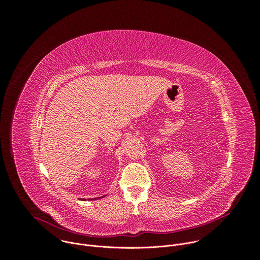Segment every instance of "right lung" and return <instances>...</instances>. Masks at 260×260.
I'll list each match as a JSON object with an SVG mask.
<instances>
[{
    "label": "right lung",
    "mask_w": 260,
    "mask_h": 260,
    "mask_svg": "<svg viewBox=\"0 0 260 260\" xmlns=\"http://www.w3.org/2000/svg\"><path fill=\"white\" fill-rule=\"evenodd\" d=\"M103 198H105V196H103V197H99V198H94V199H88V201H94V200H100V199H103ZM79 200H81V201H86V200H84V199H79Z\"/></svg>",
    "instance_id": "right-lung-1"
}]
</instances>
